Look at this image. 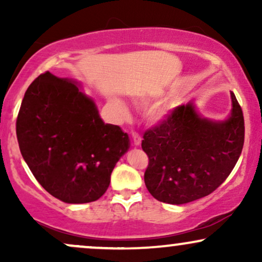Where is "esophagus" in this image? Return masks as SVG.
I'll list each match as a JSON object with an SVG mask.
<instances>
[{
  "label": "esophagus",
  "instance_id": "esophagus-1",
  "mask_svg": "<svg viewBox=\"0 0 262 262\" xmlns=\"http://www.w3.org/2000/svg\"><path fill=\"white\" fill-rule=\"evenodd\" d=\"M132 137H133L134 145H140V143H141V137H140V134L137 133V132H133V133H132Z\"/></svg>",
  "mask_w": 262,
  "mask_h": 262
}]
</instances>
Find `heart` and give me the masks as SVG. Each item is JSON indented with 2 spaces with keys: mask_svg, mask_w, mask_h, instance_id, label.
I'll use <instances>...</instances> for the list:
<instances>
[{
  "mask_svg": "<svg viewBox=\"0 0 262 262\" xmlns=\"http://www.w3.org/2000/svg\"><path fill=\"white\" fill-rule=\"evenodd\" d=\"M112 102H113L114 107H116V110L118 111V113L121 114L122 117H127L128 116V114H129L128 108H127V106H125L124 103H123L122 101L113 100ZM146 103H148V101L141 102V104H146ZM165 116H166V110H165V108H159V110H156L155 112L152 113V118L156 119V121H159V119H162Z\"/></svg>",
  "mask_w": 262,
  "mask_h": 262,
  "instance_id": "b5f03b06",
  "label": "heart"
}]
</instances>
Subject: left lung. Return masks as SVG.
Listing matches in <instances>:
<instances>
[{
  "mask_svg": "<svg viewBox=\"0 0 262 262\" xmlns=\"http://www.w3.org/2000/svg\"><path fill=\"white\" fill-rule=\"evenodd\" d=\"M231 96V114L224 122L198 116L192 102L173 108L143 135L149 158L144 181L152 197L183 204L208 196L235 166L244 146L242 107Z\"/></svg>",
  "mask_w": 262,
  "mask_h": 262,
  "instance_id": "left-lung-1",
  "label": "left lung"
}]
</instances>
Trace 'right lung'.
<instances>
[{"instance_id":"obj_1","label":"right lung","mask_w":262,"mask_h":262,"mask_svg":"<svg viewBox=\"0 0 262 262\" xmlns=\"http://www.w3.org/2000/svg\"><path fill=\"white\" fill-rule=\"evenodd\" d=\"M20 154L45 191L65 203L103 196L117 161L129 149L128 134L104 124L95 102L76 82L49 71L25 93L16 122Z\"/></svg>"}]
</instances>
